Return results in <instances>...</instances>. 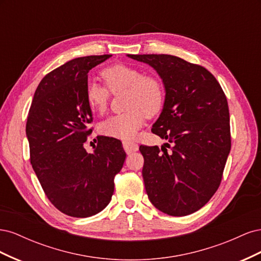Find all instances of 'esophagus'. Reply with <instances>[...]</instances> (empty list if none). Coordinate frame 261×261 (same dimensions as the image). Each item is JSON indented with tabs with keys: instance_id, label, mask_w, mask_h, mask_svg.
Masks as SVG:
<instances>
[{
	"instance_id": "obj_1",
	"label": "esophagus",
	"mask_w": 261,
	"mask_h": 261,
	"mask_svg": "<svg viewBox=\"0 0 261 261\" xmlns=\"http://www.w3.org/2000/svg\"><path fill=\"white\" fill-rule=\"evenodd\" d=\"M123 147H124V150L127 153H132V152H135L138 150V145L135 144V143H132V141H123Z\"/></svg>"
}]
</instances>
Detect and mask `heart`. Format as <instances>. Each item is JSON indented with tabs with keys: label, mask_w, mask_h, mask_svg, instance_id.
<instances>
[{
	"label": "heart",
	"mask_w": 261,
	"mask_h": 261,
	"mask_svg": "<svg viewBox=\"0 0 261 261\" xmlns=\"http://www.w3.org/2000/svg\"><path fill=\"white\" fill-rule=\"evenodd\" d=\"M106 87L89 83L86 88V100L92 112L103 114L109 106L110 93L127 90V112L110 116L100 125V132L106 136L132 139L143 126L146 115L153 116L160 112L164 102L161 83L153 76L143 75L136 67L115 64L101 73Z\"/></svg>",
	"instance_id": "1"
}]
</instances>
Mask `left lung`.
<instances>
[{"mask_svg": "<svg viewBox=\"0 0 261 261\" xmlns=\"http://www.w3.org/2000/svg\"><path fill=\"white\" fill-rule=\"evenodd\" d=\"M127 57L154 68L165 89L152 133L173 144L171 151L158 146L139 147L148 198L169 216L191 215L217 192L230 153L225 94L208 69L174 55Z\"/></svg>", "mask_w": 261, "mask_h": 261, "instance_id": "obj_1", "label": "left lung"}]
</instances>
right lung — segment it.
Returning a JSON list of instances; mask_svg holds the SVG:
<instances>
[{"label": "right lung", "instance_id": "1", "mask_svg": "<svg viewBox=\"0 0 261 261\" xmlns=\"http://www.w3.org/2000/svg\"><path fill=\"white\" fill-rule=\"evenodd\" d=\"M110 57L77 58L45 75L27 117L33 169L51 203L70 217H91L108 206L126 158L122 143L112 137H98L92 153L84 147L92 132L88 73Z\"/></svg>", "mask_w": 261, "mask_h": 261}]
</instances>
